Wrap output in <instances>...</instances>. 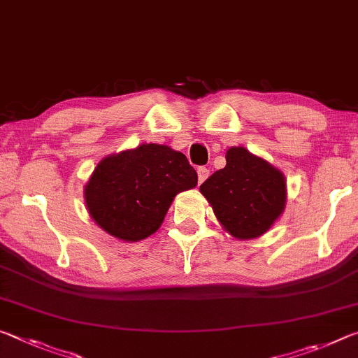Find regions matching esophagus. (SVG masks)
Masks as SVG:
<instances>
[{
  "instance_id": "34e87169",
  "label": "esophagus",
  "mask_w": 358,
  "mask_h": 358,
  "mask_svg": "<svg viewBox=\"0 0 358 358\" xmlns=\"http://www.w3.org/2000/svg\"><path fill=\"white\" fill-rule=\"evenodd\" d=\"M197 175H199V183H203V181L208 178L210 171H208L207 167H199L197 169Z\"/></svg>"
}]
</instances>
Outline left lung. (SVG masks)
<instances>
[{
  "mask_svg": "<svg viewBox=\"0 0 358 358\" xmlns=\"http://www.w3.org/2000/svg\"><path fill=\"white\" fill-rule=\"evenodd\" d=\"M227 164L201 185L217 221L230 235L251 240L264 235L286 207L281 171L243 147L226 153Z\"/></svg>",
  "mask_w": 358,
  "mask_h": 358,
  "instance_id": "8db88e82",
  "label": "left lung"
}]
</instances>
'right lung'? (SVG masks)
Returning <instances> with one entry per match:
<instances>
[{
  "label": "right lung",
  "mask_w": 358,
  "mask_h": 358,
  "mask_svg": "<svg viewBox=\"0 0 358 358\" xmlns=\"http://www.w3.org/2000/svg\"><path fill=\"white\" fill-rule=\"evenodd\" d=\"M196 185L197 172L183 153L142 143L99 162L85 186V203L112 237L138 241L161 227L178 192Z\"/></svg>",
  "instance_id": "right-lung-1"
}]
</instances>
